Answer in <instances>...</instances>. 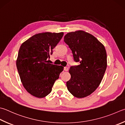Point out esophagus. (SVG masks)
<instances>
[{
	"label": "esophagus",
	"mask_w": 125,
	"mask_h": 125,
	"mask_svg": "<svg viewBox=\"0 0 125 125\" xmlns=\"http://www.w3.org/2000/svg\"><path fill=\"white\" fill-rule=\"evenodd\" d=\"M68 70H69V67H64V71H67Z\"/></svg>",
	"instance_id": "1"
}]
</instances>
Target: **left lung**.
<instances>
[{
	"label": "left lung",
	"mask_w": 125,
	"mask_h": 125,
	"mask_svg": "<svg viewBox=\"0 0 125 125\" xmlns=\"http://www.w3.org/2000/svg\"><path fill=\"white\" fill-rule=\"evenodd\" d=\"M64 42L72 51L74 60L80 64L70 67L68 90L77 98L89 96L100 85L107 69L104 46L93 35L83 30L65 35Z\"/></svg>",
	"instance_id": "left-lung-1"
}]
</instances>
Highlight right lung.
I'll return each instance as SVG.
<instances>
[{"instance_id": "right-lung-1", "label": "right lung", "mask_w": 125, "mask_h": 125, "mask_svg": "<svg viewBox=\"0 0 125 125\" xmlns=\"http://www.w3.org/2000/svg\"><path fill=\"white\" fill-rule=\"evenodd\" d=\"M63 35V32L36 34L20 47L16 60L18 73L25 90L35 97L43 98L50 94L63 70L47 60Z\"/></svg>"}]
</instances>
